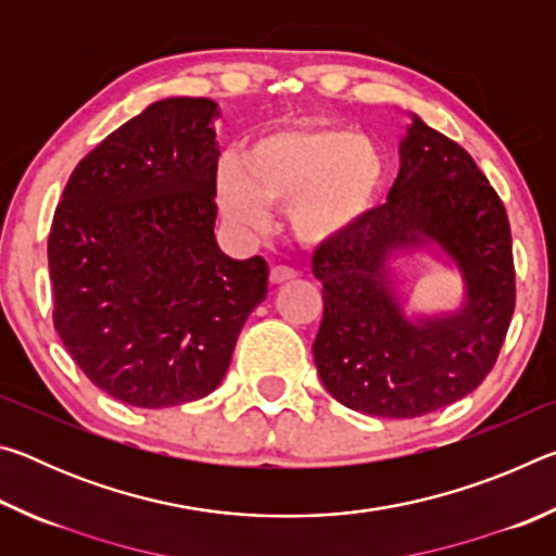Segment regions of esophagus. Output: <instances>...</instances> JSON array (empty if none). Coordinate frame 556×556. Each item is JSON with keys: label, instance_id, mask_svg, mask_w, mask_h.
<instances>
[{"label": "esophagus", "instance_id": "1", "mask_svg": "<svg viewBox=\"0 0 556 556\" xmlns=\"http://www.w3.org/2000/svg\"><path fill=\"white\" fill-rule=\"evenodd\" d=\"M294 277H296V269H291L287 265L271 267V275H269V279L275 281V285H281V281H289V279H294Z\"/></svg>", "mask_w": 556, "mask_h": 556}]
</instances>
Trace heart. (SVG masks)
I'll return each instance as SVG.
<instances>
[{
    "mask_svg": "<svg viewBox=\"0 0 556 556\" xmlns=\"http://www.w3.org/2000/svg\"><path fill=\"white\" fill-rule=\"evenodd\" d=\"M380 149L341 127L304 125L260 139L248 152H228L215 174L220 211L240 230H260L269 205H287L301 240L343 232L370 208L382 184Z\"/></svg>",
    "mask_w": 556,
    "mask_h": 556,
    "instance_id": "obj_1",
    "label": "heart"
}]
</instances>
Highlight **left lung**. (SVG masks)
I'll use <instances>...</instances> for the list:
<instances>
[{
  "mask_svg": "<svg viewBox=\"0 0 556 556\" xmlns=\"http://www.w3.org/2000/svg\"><path fill=\"white\" fill-rule=\"evenodd\" d=\"M421 247H437L462 271L456 313L403 312L389 262ZM314 277L324 285L314 341L324 388L370 417H421L473 392L503 348L515 312L505 205L464 147L412 115L388 203L318 244Z\"/></svg>",
  "mask_w": 556,
  "mask_h": 556,
  "instance_id": "8db88e82",
  "label": "left lung"
}]
</instances>
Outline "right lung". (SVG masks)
Masks as SVG:
<instances>
[{
    "mask_svg": "<svg viewBox=\"0 0 556 556\" xmlns=\"http://www.w3.org/2000/svg\"><path fill=\"white\" fill-rule=\"evenodd\" d=\"M218 105L152 102L65 184L49 235L53 326L102 392L159 409L218 388L267 296L262 257L215 240Z\"/></svg>",
    "mask_w": 556,
    "mask_h": 556,
    "instance_id": "right-lung-1",
    "label": "right lung"
}]
</instances>
